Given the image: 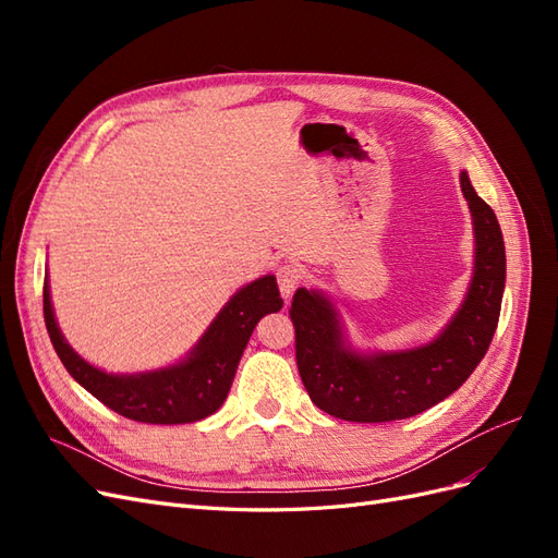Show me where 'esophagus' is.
Here are the masks:
<instances>
[{
  "instance_id": "esophagus-1",
  "label": "esophagus",
  "mask_w": 558,
  "mask_h": 558,
  "mask_svg": "<svg viewBox=\"0 0 558 558\" xmlns=\"http://www.w3.org/2000/svg\"><path fill=\"white\" fill-rule=\"evenodd\" d=\"M277 283H279V291L283 298H291L295 293L298 286L302 283V269L293 263H283L277 269Z\"/></svg>"
}]
</instances>
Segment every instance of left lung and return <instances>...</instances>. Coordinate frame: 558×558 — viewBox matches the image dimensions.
Here are the masks:
<instances>
[{
	"label": "left lung",
	"instance_id": "obj_1",
	"mask_svg": "<svg viewBox=\"0 0 558 558\" xmlns=\"http://www.w3.org/2000/svg\"><path fill=\"white\" fill-rule=\"evenodd\" d=\"M461 191L475 223V277L442 335L412 351L359 356L344 347L330 302L298 289L291 302L298 373L316 408L359 424H384L426 412L451 396L494 340L505 289V244L494 209L465 172Z\"/></svg>",
	"mask_w": 558,
	"mask_h": 558
}]
</instances>
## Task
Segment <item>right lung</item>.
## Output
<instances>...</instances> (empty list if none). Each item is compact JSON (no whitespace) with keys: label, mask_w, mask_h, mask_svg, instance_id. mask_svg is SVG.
<instances>
[{"label":"right lung","mask_w":558,"mask_h":558,"mask_svg":"<svg viewBox=\"0 0 558 558\" xmlns=\"http://www.w3.org/2000/svg\"><path fill=\"white\" fill-rule=\"evenodd\" d=\"M277 279L263 277L234 295L183 363L144 375H107L64 342L44 281V320L62 365L109 410L142 424H193L221 408L248 337L265 314L279 312Z\"/></svg>","instance_id":"add662e5"}]
</instances>
